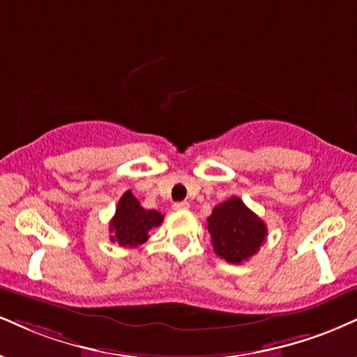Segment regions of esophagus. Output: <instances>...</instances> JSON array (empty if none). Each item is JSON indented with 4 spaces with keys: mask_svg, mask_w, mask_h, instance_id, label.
<instances>
[{
    "mask_svg": "<svg viewBox=\"0 0 357 357\" xmlns=\"http://www.w3.org/2000/svg\"><path fill=\"white\" fill-rule=\"evenodd\" d=\"M173 209H174V211H186V209H190V203H186V201H181V203H174Z\"/></svg>",
    "mask_w": 357,
    "mask_h": 357,
    "instance_id": "esophagus-1",
    "label": "esophagus"
}]
</instances>
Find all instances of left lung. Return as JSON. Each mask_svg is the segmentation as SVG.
I'll use <instances>...</instances> for the list:
<instances>
[{
	"mask_svg": "<svg viewBox=\"0 0 357 357\" xmlns=\"http://www.w3.org/2000/svg\"><path fill=\"white\" fill-rule=\"evenodd\" d=\"M208 231L214 252L231 264H241L255 256L268 234L264 221L236 196L213 209Z\"/></svg>",
	"mask_w": 357,
	"mask_h": 357,
	"instance_id": "left-lung-1",
	"label": "left lung"
}]
</instances>
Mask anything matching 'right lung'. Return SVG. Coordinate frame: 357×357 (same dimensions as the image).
<instances>
[{
	"mask_svg": "<svg viewBox=\"0 0 357 357\" xmlns=\"http://www.w3.org/2000/svg\"><path fill=\"white\" fill-rule=\"evenodd\" d=\"M165 220L156 209H144L131 191H126L116 206V213L109 222L111 241L123 248H137L148 241V233Z\"/></svg>",
	"mask_w": 357,
	"mask_h": 357,
	"instance_id": "obj_1",
	"label": "right lung"
}]
</instances>
